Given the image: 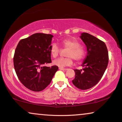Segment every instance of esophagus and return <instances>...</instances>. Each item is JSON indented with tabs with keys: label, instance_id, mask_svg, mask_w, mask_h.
I'll return each instance as SVG.
<instances>
[{
	"label": "esophagus",
	"instance_id": "esophagus-1",
	"mask_svg": "<svg viewBox=\"0 0 122 122\" xmlns=\"http://www.w3.org/2000/svg\"><path fill=\"white\" fill-rule=\"evenodd\" d=\"M59 69L60 70H61V71H66L68 70L67 68H61V67H59Z\"/></svg>",
	"mask_w": 122,
	"mask_h": 122
}]
</instances>
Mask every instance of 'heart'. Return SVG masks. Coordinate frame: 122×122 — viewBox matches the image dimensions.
<instances>
[{
	"instance_id": "b5f03b06",
	"label": "heart",
	"mask_w": 122,
	"mask_h": 122,
	"mask_svg": "<svg viewBox=\"0 0 122 122\" xmlns=\"http://www.w3.org/2000/svg\"><path fill=\"white\" fill-rule=\"evenodd\" d=\"M61 44L64 48L69 49L67 53V58H59L53 61V64L62 68L71 66L73 63L72 57L76 61H80L83 58L84 51L80 47V43L74 39H66L61 41ZM60 52V48L56 44H53L51 48V54L53 57H56Z\"/></svg>"
}]
</instances>
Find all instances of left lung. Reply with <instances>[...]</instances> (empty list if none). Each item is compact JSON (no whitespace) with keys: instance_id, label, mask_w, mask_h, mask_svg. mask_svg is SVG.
Listing matches in <instances>:
<instances>
[{"instance_id":"8db88e82","label":"left lung","mask_w":122,"mask_h":122,"mask_svg":"<svg viewBox=\"0 0 122 122\" xmlns=\"http://www.w3.org/2000/svg\"><path fill=\"white\" fill-rule=\"evenodd\" d=\"M80 38L85 44L87 54L82 66V69H75L74 86L81 90L93 87L102 77L108 66V51L105 43L87 33H82Z\"/></svg>"}]
</instances>
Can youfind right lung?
Instances as JSON below:
<instances>
[{
  "label": "right lung",
  "mask_w": 122,
  "mask_h": 122,
  "mask_svg": "<svg viewBox=\"0 0 122 122\" xmlns=\"http://www.w3.org/2000/svg\"><path fill=\"white\" fill-rule=\"evenodd\" d=\"M53 36L35 33L21 39L13 57L14 69L22 84L33 92L45 89L58 69L56 66H43L51 62V48Z\"/></svg>",
  "instance_id": "right-lung-1"
}]
</instances>
